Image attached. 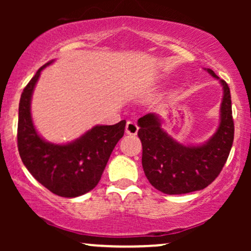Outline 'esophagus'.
<instances>
[{"label":"esophagus","mask_w":251,"mask_h":251,"mask_svg":"<svg viewBox=\"0 0 251 251\" xmlns=\"http://www.w3.org/2000/svg\"><path fill=\"white\" fill-rule=\"evenodd\" d=\"M138 129H139V127H138L137 123L133 122V120H128V122L126 123L125 131L127 134H137Z\"/></svg>","instance_id":"34e87169"}]
</instances>
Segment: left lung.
<instances>
[{"instance_id":"left-lung-1","label":"left lung","mask_w":251,"mask_h":251,"mask_svg":"<svg viewBox=\"0 0 251 251\" xmlns=\"http://www.w3.org/2000/svg\"><path fill=\"white\" fill-rule=\"evenodd\" d=\"M205 71L220 80L223 89L220 124L206 142L198 145L178 143L163 128L162 118L155 113L138 119L144 172L151 185L166 195L189 194L206 188L220 175L231 150L234 120L229 86L212 70Z\"/></svg>"}]
</instances>
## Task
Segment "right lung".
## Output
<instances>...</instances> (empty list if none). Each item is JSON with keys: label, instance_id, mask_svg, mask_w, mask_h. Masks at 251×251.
<instances>
[{"label": "right lung", "instance_id": "obj_1", "mask_svg": "<svg viewBox=\"0 0 251 251\" xmlns=\"http://www.w3.org/2000/svg\"><path fill=\"white\" fill-rule=\"evenodd\" d=\"M43 65L25 86L19 105L17 146L28 171L45 188L66 198L79 197L99 183L114 146L125 132V120L116 125H96L66 144L47 142L37 133L31 118V97Z\"/></svg>", "mask_w": 251, "mask_h": 251}]
</instances>
